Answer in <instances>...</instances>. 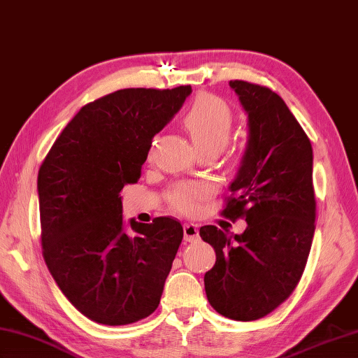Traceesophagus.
Listing matches in <instances>:
<instances>
[{"label": "esophagus", "instance_id": "obj_1", "mask_svg": "<svg viewBox=\"0 0 358 358\" xmlns=\"http://www.w3.org/2000/svg\"><path fill=\"white\" fill-rule=\"evenodd\" d=\"M183 233L186 242H194L199 239V227L194 225V223H186L183 227Z\"/></svg>", "mask_w": 358, "mask_h": 358}]
</instances>
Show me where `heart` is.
I'll return each instance as SVG.
<instances>
[{
	"label": "heart",
	"instance_id": "b5f03b06",
	"mask_svg": "<svg viewBox=\"0 0 358 358\" xmlns=\"http://www.w3.org/2000/svg\"><path fill=\"white\" fill-rule=\"evenodd\" d=\"M185 127L197 152H220L233 131L234 117L228 105L211 94H201L185 116ZM201 187L181 183L172 187L169 200L180 213H194L201 197Z\"/></svg>",
	"mask_w": 358,
	"mask_h": 358
}]
</instances>
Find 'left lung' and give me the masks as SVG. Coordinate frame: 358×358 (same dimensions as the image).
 <instances>
[{"label":"left lung","mask_w":358,"mask_h":358,"mask_svg":"<svg viewBox=\"0 0 358 358\" xmlns=\"http://www.w3.org/2000/svg\"><path fill=\"white\" fill-rule=\"evenodd\" d=\"M229 87L248 117V138L223 215L243 217L247 228L234 236L200 228L215 250L205 290L215 312L253 321L281 306L304 271L315 233L313 152L275 91L243 80Z\"/></svg>","instance_id":"8db88e82"}]
</instances>
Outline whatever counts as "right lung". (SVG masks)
Returning a JSON list of instances; mask_svg holds the SVG:
<instances>
[{
	"label": "right lung",
	"instance_id": "add662e5",
	"mask_svg": "<svg viewBox=\"0 0 358 358\" xmlns=\"http://www.w3.org/2000/svg\"><path fill=\"white\" fill-rule=\"evenodd\" d=\"M191 93V85L125 88L87 103L40 166L45 262L69 303L96 323H136L159 304L183 227L157 217L130 219L127 231L119 192L141 177L152 138Z\"/></svg>",
	"mask_w": 358,
	"mask_h": 358
}]
</instances>
